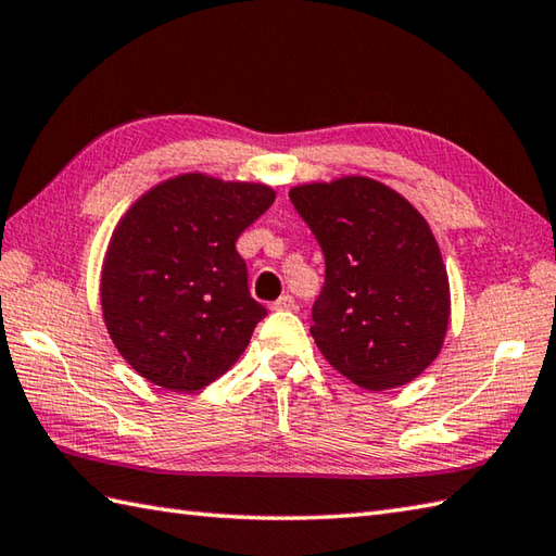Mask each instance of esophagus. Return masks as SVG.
I'll return each mask as SVG.
<instances>
[{"instance_id":"obj_1","label":"esophagus","mask_w":556,"mask_h":556,"mask_svg":"<svg viewBox=\"0 0 556 556\" xmlns=\"http://www.w3.org/2000/svg\"><path fill=\"white\" fill-rule=\"evenodd\" d=\"M271 308H275V311H293V308H296V301H293V296H289V293H285V296H279L275 303H271Z\"/></svg>"}]
</instances>
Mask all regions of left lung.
I'll use <instances>...</instances> for the list:
<instances>
[{"mask_svg":"<svg viewBox=\"0 0 556 556\" xmlns=\"http://www.w3.org/2000/svg\"><path fill=\"white\" fill-rule=\"evenodd\" d=\"M325 253L317 349L353 384L384 392L440 356L452 299L440 245L408 200L368 176L289 191Z\"/></svg>","mask_w":556,"mask_h":556,"instance_id":"8db88e82","label":"left lung"}]
</instances>
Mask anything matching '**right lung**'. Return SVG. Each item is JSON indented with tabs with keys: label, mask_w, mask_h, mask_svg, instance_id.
Wrapping results in <instances>:
<instances>
[{
	"label": "right lung",
	"mask_w": 556,
	"mask_h": 556,
	"mask_svg": "<svg viewBox=\"0 0 556 556\" xmlns=\"http://www.w3.org/2000/svg\"><path fill=\"white\" fill-rule=\"evenodd\" d=\"M265 184L191 172L150 188L116 224L100 301L116 351L148 382L198 392L227 372L267 315L239 236L275 203Z\"/></svg>",
	"instance_id": "add662e5"
}]
</instances>
